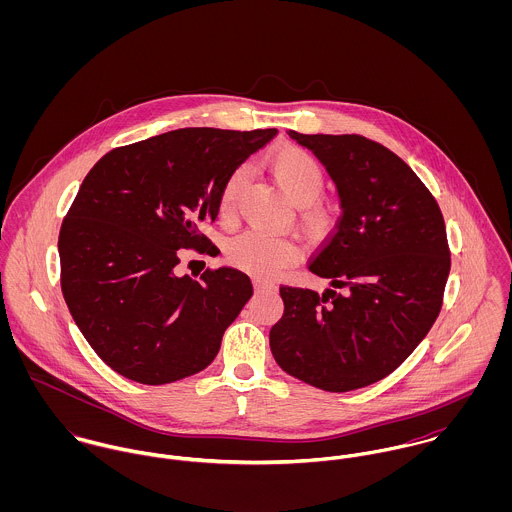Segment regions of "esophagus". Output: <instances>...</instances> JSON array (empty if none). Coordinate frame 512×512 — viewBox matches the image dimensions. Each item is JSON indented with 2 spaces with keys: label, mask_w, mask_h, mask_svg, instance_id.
<instances>
[{
  "label": "esophagus",
  "mask_w": 512,
  "mask_h": 512,
  "mask_svg": "<svg viewBox=\"0 0 512 512\" xmlns=\"http://www.w3.org/2000/svg\"><path fill=\"white\" fill-rule=\"evenodd\" d=\"M254 290L258 293L274 292V286H272V284H266V282H256V284H254Z\"/></svg>",
  "instance_id": "1"
}]
</instances>
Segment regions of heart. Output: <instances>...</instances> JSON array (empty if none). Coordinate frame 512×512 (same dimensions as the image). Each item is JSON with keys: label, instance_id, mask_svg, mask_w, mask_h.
I'll use <instances>...</instances> for the list:
<instances>
[{"label": "heart", "instance_id": "heart-1", "mask_svg": "<svg viewBox=\"0 0 512 512\" xmlns=\"http://www.w3.org/2000/svg\"><path fill=\"white\" fill-rule=\"evenodd\" d=\"M266 167L286 197L299 207V219L303 224L309 228H325L331 224L335 215L333 205L319 197L325 187V171L311 153L301 147H280L266 157ZM244 183V167L234 169L226 177L217 203L220 220L234 219ZM293 256L295 250L288 240L258 230L236 236L226 248V258L232 266L260 278L278 274L292 262Z\"/></svg>", "mask_w": 512, "mask_h": 512}]
</instances>
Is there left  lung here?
<instances>
[{"instance_id":"1","label":"left lung","mask_w":512,"mask_h":512,"mask_svg":"<svg viewBox=\"0 0 512 512\" xmlns=\"http://www.w3.org/2000/svg\"><path fill=\"white\" fill-rule=\"evenodd\" d=\"M333 177L343 215L309 262L325 292L282 286L270 331L295 378L349 392L402 365L438 319L451 252L438 201L388 147L359 134H297Z\"/></svg>"}]
</instances>
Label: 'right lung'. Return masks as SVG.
I'll return each instance as SVG.
<instances>
[{
  "label": "right lung",
  "instance_id": "right-lung-1",
  "mask_svg": "<svg viewBox=\"0 0 512 512\" xmlns=\"http://www.w3.org/2000/svg\"><path fill=\"white\" fill-rule=\"evenodd\" d=\"M278 134L183 128L108 151L61 224V290L94 353L142 384H169L213 363L252 295L236 268L177 278L181 248L215 254L226 177Z\"/></svg>",
  "mask_w": 512,
  "mask_h": 512
}]
</instances>
